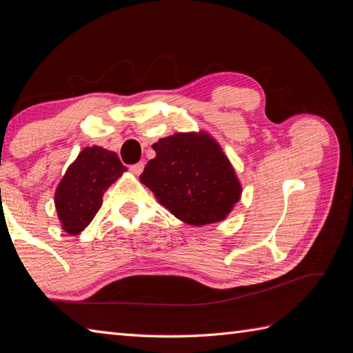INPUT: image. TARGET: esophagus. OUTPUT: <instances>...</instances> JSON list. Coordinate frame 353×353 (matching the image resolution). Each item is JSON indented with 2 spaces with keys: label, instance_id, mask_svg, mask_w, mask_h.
I'll use <instances>...</instances> for the list:
<instances>
[{
  "label": "esophagus",
  "instance_id": "esophagus-1",
  "mask_svg": "<svg viewBox=\"0 0 353 353\" xmlns=\"http://www.w3.org/2000/svg\"><path fill=\"white\" fill-rule=\"evenodd\" d=\"M130 171L133 172L134 176H139L142 171H144V162H138V163H134V165H132L130 167Z\"/></svg>",
  "mask_w": 353,
  "mask_h": 353
}]
</instances>
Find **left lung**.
<instances>
[{"mask_svg":"<svg viewBox=\"0 0 353 353\" xmlns=\"http://www.w3.org/2000/svg\"><path fill=\"white\" fill-rule=\"evenodd\" d=\"M154 159L139 181L157 201L192 226L226 219L241 197L243 186L228 156L206 132L174 133L153 144Z\"/></svg>","mask_w":353,"mask_h":353,"instance_id":"obj_1","label":"left lung"}]
</instances>
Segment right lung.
I'll list each match as a JSON object with an SVG mask.
<instances>
[{
    "label": "right lung",
    "instance_id": "right-lung-1",
    "mask_svg": "<svg viewBox=\"0 0 353 353\" xmlns=\"http://www.w3.org/2000/svg\"><path fill=\"white\" fill-rule=\"evenodd\" d=\"M127 168L115 152L92 145L79 153L54 194V205L62 229L79 235L103 205V194Z\"/></svg>",
    "mask_w": 353,
    "mask_h": 353
}]
</instances>
